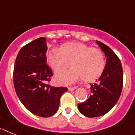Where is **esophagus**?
Returning <instances> with one entry per match:
<instances>
[{
    "label": "esophagus",
    "instance_id": "1",
    "mask_svg": "<svg viewBox=\"0 0 135 135\" xmlns=\"http://www.w3.org/2000/svg\"><path fill=\"white\" fill-rule=\"evenodd\" d=\"M76 88H77V86H69V87H68V89L69 91H73L75 90Z\"/></svg>",
    "mask_w": 135,
    "mask_h": 135
}]
</instances>
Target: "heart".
Returning <instances> with one entry per match:
<instances>
[{"mask_svg": "<svg viewBox=\"0 0 135 135\" xmlns=\"http://www.w3.org/2000/svg\"><path fill=\"white\" fill-rule=\"evenodd\" d=\"M48 61L52 70L58 73L69 66L70 70L60 73L57 80L61 84L68 85L80 79L86 83L96 80L105 69V58L100 49L81 42H69L54 48L48 53Z\"/></svg>", "mask_w": 135, "mask_h": 135, "instance_id": "obj_1", "label": "heart"}]
</instances>
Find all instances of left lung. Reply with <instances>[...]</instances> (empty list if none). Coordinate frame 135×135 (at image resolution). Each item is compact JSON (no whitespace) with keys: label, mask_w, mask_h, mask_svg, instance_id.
<instances>
[{"label":"left lung","mask_w":135,"mask_h":135,"mask_svg":"<svg viewBox=\"0 0 135 135\" xmlns=\"http://www.w3.org/2000/svg\"><path fill=\"white\" fill-rule=\"evenodd\" d=\"M107 57L105 69L96 83L91 84V95L86 101L78 105L85 117L105 114L115 105L121 96L123 73L120 59L109 47L96 41Z\"/></svg>","instance_id":"left-lung-1"}]
</instances>
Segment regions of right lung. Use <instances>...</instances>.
Here are the masks:
<instances>
[{"label":"right lung","mask_w":135,"mask_h":135,"mask_svg":"<svg viewBox=\"0 0 135 135\" xmlns=\"http://www.w3.org/2000/svg\"><path fill=\"white\" fill-rule=\"evenodd\" d=\"M45 37H40L21 48L14 63V89L23 105L34 114L49 117L56 113L60 97L67 87L50 86L53 75L47 64Z\"/></svg>","instance_id":"obj_1"}]
</instances>
